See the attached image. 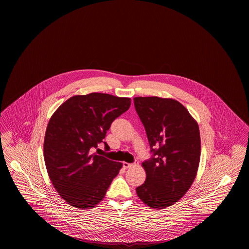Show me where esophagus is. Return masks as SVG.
Wrapping results in <instances>:
<instances>
[{
	"instance_id": "34e87169",
	"label": "esophagus",
	"mask_w": 249,
	"mask_h": 249,
	"mask_svg": "<svg viewBox=\"0 0 249 249\" xmlns=\"http://www.w3.org/2000/svg\"><path fill=\"white\" fill-rule=\"evenodd\" d=\"M132 166H133V164H131V163H127V162H124L123 163L124 169H128V168H130Z\"/></svg>"
}]
</instances>
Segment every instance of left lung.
Returning a JSON list of instances; mask_svg holds the SVG:
<instances>
[{"instance_id":"1","label":"left lung","mask_w":249,"mask_h":249,"mask_svg":"<svg viewBox=\"0 0 249 249\" xmlns=\"http://www.w3.org/2000/svg\"><path fill=\"white\" fill-rule=\"evenodd\" d=\"M152 157L142 163L146 180L136 188L152 208L177 202L196 178L200 158V136L196 121L180 102L157 96L135 97Z\"/></svg>"}]
</instances>
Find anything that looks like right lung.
<instances>
[{"instance_id": "add662e5", "label": "right lung", "mask_w": 249, "mask_h": 249, "mask_svg": "<svg viewBox=\"0 0 249 249\" xmlns=\"http://www.w3.org/2000/svg\"><path fill=\"white\" fill-rule=\"evenodd\" d=\"M130 98L92 92L75 95L54 112L44 142L49 176L70 205L91 209L98 204L123 164L92 154L112 122L130 107Z\"/></svg>"}]
</instances>
